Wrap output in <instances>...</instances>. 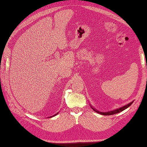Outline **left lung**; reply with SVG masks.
<instances>
[{
	"label": "left lung",
	"instance_id": "obj_1",
	"mask_svg": "<svg viewBox=\"0 0 147 147\" xmlns=\"http://www.w3.org/2000/svg\"><path fill=\"white\" fill-rule=\"evenodd\" d=\"M132 103H133V102H130L129 104L125 105V106H124V107H123L121 108H119V109H118L117 110H113V111H110V112H99L98 110L94 109L93 107H92V109L94 110V111H96V112L99 113V114H100L105 115H113V114H117V113L123 111V110H125L126 109H127L128 107H129Z\"/></svg>",
	"mask_w": 147,
	"mask_h": 147
}]
</instances>
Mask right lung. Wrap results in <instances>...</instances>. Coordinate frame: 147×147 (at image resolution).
Masks as SVG:
<instances>
[{"mask_svg": "<svg viewBox=\"0 0 147 147\" xmlns=\"http://www.w3.org/2000/svg\"><path fill=\"white\" fill-rule=\"evenodd\" d=\"M57 114H58V113H57ZM56 115V114H55ZM54 115H53V116H54ZM52 117V116H51V117Z\"/></svg>", "mask_w": 147, "mask_h": 147, "instance_id": "right-lung-1", "label": "right lung"}]
</instances>
